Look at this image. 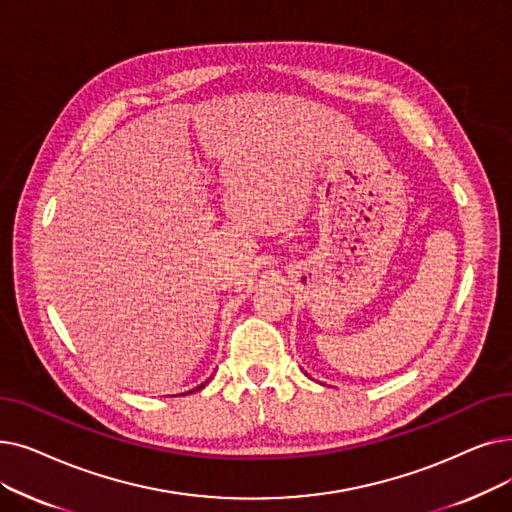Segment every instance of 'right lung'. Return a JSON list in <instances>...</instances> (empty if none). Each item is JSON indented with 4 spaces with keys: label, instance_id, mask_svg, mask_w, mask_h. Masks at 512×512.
Returning a JSON list of instances; mask_svg holds the SVG:
<instances>
[{
    "label": "right lung",
    "instance_id": "add662e5",
    "mask_svg": "<svg viewBox=\"0 0 512 512\" xmlns=\"http://www.w3.org/2000/svg\"><path fill=\"white\" fill-rule=\"evenodd\" d=\"M203 387H205V385H198V387H196V389H192V391H198V389H203ZM192 391H190V393H192Z\"/></svg>",
    "mask_w": 512,
    "mask_h": 512
}]
</instances>
